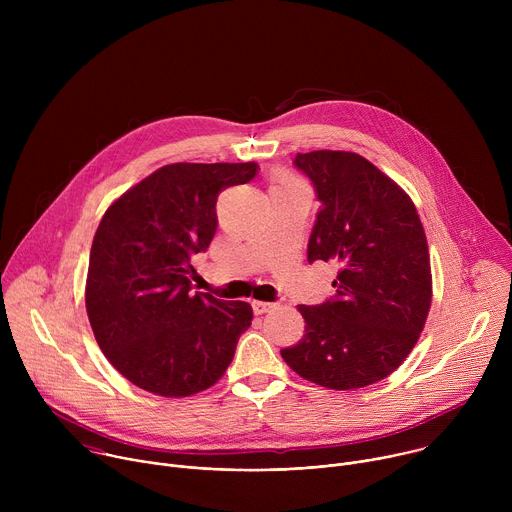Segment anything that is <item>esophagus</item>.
Returning <instances> with one entry per match:
<instances>
[{"label": "esophagus", "instance_id": "esophagus-1", "mask_svg": "<svg viewBox=\"0 0 512 512\" xmlns=\"http://www.w3.org/2000/svg\"><path fill=\"white\" fill-rule=\"evenodd\" d=\"M251 306H253V312H255V314H265V312H269L271 308H275V306L269 304V302H257V300H255Z\"/></svg>", "mask_w": 512, "mask_h": 512}]
</instances>
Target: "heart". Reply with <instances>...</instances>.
I'll list each match as a JSON object with an SVG mask.
<instances>
[{"mask_svg":"<svg viewBox=\"0 0 512 512\" xmlns=\"http://www.w3.org/2000/svg\"><path fill=\"white\" fill-rule=\"evenodd\" d=\"M298 186H300V182L285 172H277L271 178V190H287V188H298Z\"/></svg>","mask_w":512,"mask_h":512,"instance_id":"b5f03b06","label":"heart"}]
</instances>
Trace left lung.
I'll return each mask as SVG.
<instances>
[{"instance_id": "left-lung-1", "label": "left lung", "mask_w": 512, "mask_h": 512, "mask_svg": "<svg viewBox=\"0 0 512 512\" xmlns=\"http://www.w3.org/2000/svg\"><path fill=\"white\" fill-rule=\"evenodd\" d=\"M322 208L308 261H334L336 296L298 306L306 334L281 350L302 379L334 391L379 383L419 340L431 308L429 249L409 194L354 152L296 156Z\"/></svg>"}]
</instances>
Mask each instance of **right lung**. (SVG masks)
Segmentation results:
<instances>
[{
  "label": "right lung",
  "mask_w": 512,
  "mask_h": 512,
  "mask_svg": "<svg viewBox=\"0 0 512 512\" xmlns=\"http://www.w3.org/2000/svg\"><path fill=\"white\" fill-rule=\"evenodd\" d=\"M255 174V162L170 164L103 214L85 304L99 348L135 387L190 397L229 369L253 310L247 302L192 294L190 261L214 237L218 194Z\"/></svg>",
  "instance_id": "add662e5"
}]
</instances>
